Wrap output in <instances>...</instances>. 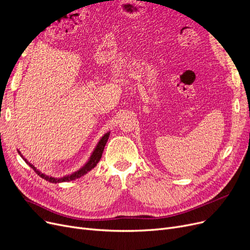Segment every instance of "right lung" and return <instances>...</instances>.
Listing matches in <instances>:
<instances>
[{
  "mask_svg": "<svg viewBox=\"0 0 250 250\" xmlns=\"http://www.w3.org/2000/svg\"><path fill=\"white\" fill-rule=\"evenodd\" d=\"M109 136H110V132L105 133V134L101 138V140L99 141L98 146H96V148H94V150L92 151V154H91L90 158H89V161H88L84 166H83V167H82L81 169H79L78 171L74 172L73 174L65 176V177H62V178H54V177L47 176V175H45V174L40 172L37 168L34 167L33 165H31L29 162H27V160L22 156V154L20 153L19 150H18V152H19V154L21 156V158L25 161V163L29 165V167L32 168V170H33L35 173H37L38 175H40V176L42 178V179H44V180H46V181H49V182H51V183L67 182V181H72V180L77 179V178H80L81 176L85 175L87 172H89L91 169H93L94 167H96L97 164L100 162V160H101V158H102V154H103L104 146H105V144H106V141H108V139H109Z\"/></svg>",
  "mask_w": 250,
  "mask_h": 250,
  "instance_id": "add662e5",
  "label": "right lung"
}]
</instances>
